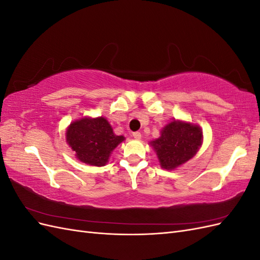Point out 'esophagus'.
Listing matches in <instances>:
<instances>
[{
  "instance_id": "1",
  "label": "esophagus",
  "mask_w": 260,
  "mask_h": 260,
  "mask_svg": "<svg viewBox=\"0 0 260 260\" xmlns=\"http://www.w3.org/2000/svg\"><path fill=\"white\" fill-rule=\"evenodd\" d=\"M133 138H135L136 140H140L141 138H142V135H141L140 132H133Z\"/></svg>"
}]
</instances>
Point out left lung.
I'll return each instance as SVG.
<instances>
[{"label":"left lung","mask_w":260,"mask_h":260,"mask_svg":"<svg viewBox=\"0 0 260 260\" xmlns=\"http://www.w3.org/2000/svg\"><path fill=\"white\" fill-rule=\"evenodd\" d=\"M162 169L174 170L187 162L203 144V130L199 124L172 119L160 130V137L149 142Z\"/></svg>","instance_id":"1"}]
</instances>
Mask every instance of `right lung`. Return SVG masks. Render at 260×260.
I'll return each mask as SVG.
<instances>
[{"label": "right lung", "instance_id": "add662e5", "mask_svg": "<svg viewBox=\"0 0 260 260\" xmlns=\"http://www.w3.org/2000/svg\"><path fill=\"white\" fill-rule=\"evenodd\" d=\"M66 142L81 162L103 167L112 152L125 140L116 136L105 117L85 116L70 123L66 129Z\"/></svg>", "mask_w": 260, "mask_h": 260}]
</instances>
